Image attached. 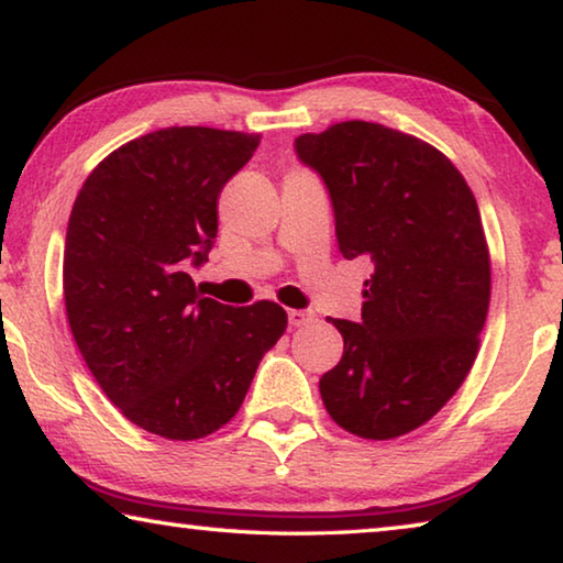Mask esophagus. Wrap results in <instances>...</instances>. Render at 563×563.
Instances as JSON below:
<instances>
[{
	"instance_id": "34e87169",
	"label": "esophagus",
	"mask_w": 563,
	"mask_h": 563,
	"mask_svg": "<svg viewBox=\"0 0 563 563\" xmlns=\"http://www.w3.org/2000/svg\"><path fill=\"white\" fill-rule=\"evenodd\" d=\"M288 320H290L292 328H302V325H308V322L316 320V312H310V310H288Z\"/></svg>"
}]
</instances>
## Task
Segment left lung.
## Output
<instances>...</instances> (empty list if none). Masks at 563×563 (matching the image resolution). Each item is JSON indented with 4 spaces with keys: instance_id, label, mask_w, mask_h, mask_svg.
Wrapping results in <instances>:
<instances>
[{
    "instance_id": "1",
    "label": "left lung",
    "mask_w": 563,
    "mask_h": 563,
    "mask_svg": "<svg viewBox=\"0 0 563 563\" xmlns=\"http://www.w3.org/2000/svg\"><path fill=\"white\" fill-rule=\"evenodd\" d=\"M295 154L328 188L340 253L373 263L362 320L330 318L345 350L320 377L322 402L342 430L395 440L474 365L492 292L479 208L450 158L383 123L302 133Z\"/></svg>"
}]
</instances>
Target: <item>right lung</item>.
Masks as SVG:
<instances>
[{
	"label": "right lung",
	"instance_id": "1",
	"mask_svg": "<svg viewBox=\"0 0 563 563\" xmlns=\"http://www.w3.org/2000/svg\"><path fill=\"white\" fill-rule=\"evenodd\" d=\"M258 133L170 126L91 170L64 247L71 335L121 415L166 440H201L241 409L261 360L288 328L278 302L233 308L198 292L218 196Z\"/></svg>",
	"mask_w": 563,
	"mask_h": 563
}]
</instances>
